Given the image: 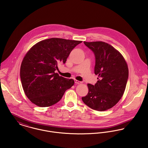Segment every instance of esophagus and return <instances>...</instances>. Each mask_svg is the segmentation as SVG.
<instances>
[{
    "instance_id": "34e87169",
    "label": "esophagus",
    "mask_w": 148,
    "mask_h": 148,
    "mask_svg": "<svg viewBox=\"0 0 148 148\" xmlns=\"http://www.w3.org/2000/svg\"><path fill=\"white\" fill-rule=\"evenodd\" d=\"M74 82H75V84H80V83H81V82H80V81H77V80H76V79L74 80Z\"/></svg>"
}]
</instances>
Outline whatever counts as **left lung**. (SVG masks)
I'll return each mask as SVG.
<instances>
[{
  "mask_svg": "<svg viewBox=\"0 0 148 148\" xmlns=\"http://www.w3.org/2000/svg\"><path fill=\"white\" fill-rule=\"evenodd\" d=\"M84 44L94 53V73L98 81L95 85L87 84L88 92L82 100L90 108L104 111L113 107L123 95L128 79V65L121 54L106 42Z\"/></svg>",
  "mask_w": 148,
  "mask_h": 148,
  "instance_id": "obj_1",
  "label": "left lung"
}]
</instances>
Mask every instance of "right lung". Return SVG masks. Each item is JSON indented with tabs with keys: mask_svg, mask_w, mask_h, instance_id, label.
<instances>
[{
	"mask_svg": "<svg viewBox=\"0 0 148 148\" xmlns=\"http://www.w3.org/2000/svg\"><path fill=\"white\" fill-rule=\"evenodd\" d=\"M81 41L51 38L37 42L27 52L20 67V79L27 98L41 107L58 102L74 84L55 73L65 64L70 52Z\"/></svg>",
	"mask_w": 148,
	"mask_h": 148,
	"instance_id": "obj_1",
	"label": "right lung"
}]
</instances>
